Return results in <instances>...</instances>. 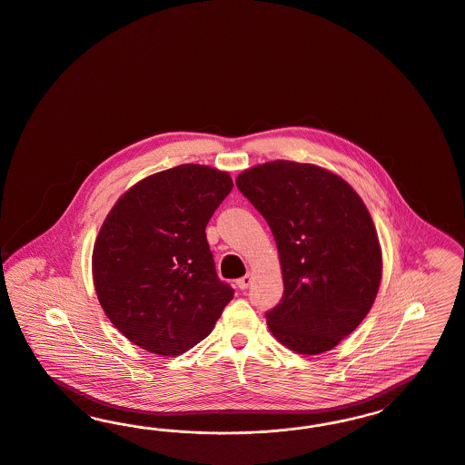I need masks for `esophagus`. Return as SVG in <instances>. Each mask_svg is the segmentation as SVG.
Masks as SVG:
<instances>
[{"mask_svg":"<svg viewBox=\"0 0 465 465\" xmlns=\"http://www.w3.org/2000/svg\"><path fill=\"white\" fill-rule=\"evenodd\" d=\"M251 282H252V275H251V273H247V275H243L242 279L237 280V287L243 291V289H247V287L251 285Z\"/></svg>","mask_w":465,"mask_h":465,"instance_id":"obj_1","label":"esophagus"}]
</instances>
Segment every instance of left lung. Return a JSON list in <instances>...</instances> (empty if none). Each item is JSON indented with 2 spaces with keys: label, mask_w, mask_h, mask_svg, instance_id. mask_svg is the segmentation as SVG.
Masks as SVG:
<instances>
[{
  "label": "left lung",
  "mask_w": 465,
  "mask_h": 465,
  "mask_svg": "<svg viewBox=\"0 0 465 465\" xmlns=\"http://www.w3.org/2000/svg\"><path fill=\"white\" fill-rule=\"evenodd\" d=\"M235 183L270 224L279 249L283 298L266 313L289 350L335 348L369 315L382 279V249L353 186L315 164L270 161Z\"/></svg>",
  "instance_id": "obj_1"
}]
</instances>
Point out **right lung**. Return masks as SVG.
Listing matches in <instances>:
<instances>
[{"mask_svg":"<svg viewBox=\"0 0 465 465\" xmlns=\"http://www.w3.org/2000/svg\"><path fill=\"white\" fill-rule=\"evenodd\" d=\"M232 188L226 171L182 164L134 183L104 220L92 256L96 298L142 350L185 353L213 332L233 298L205 239Z\"/></svg>","mask_w":465,"mask_h":465,"instance_id":"right-lung-1","label":"right lung"}]
</instances>
